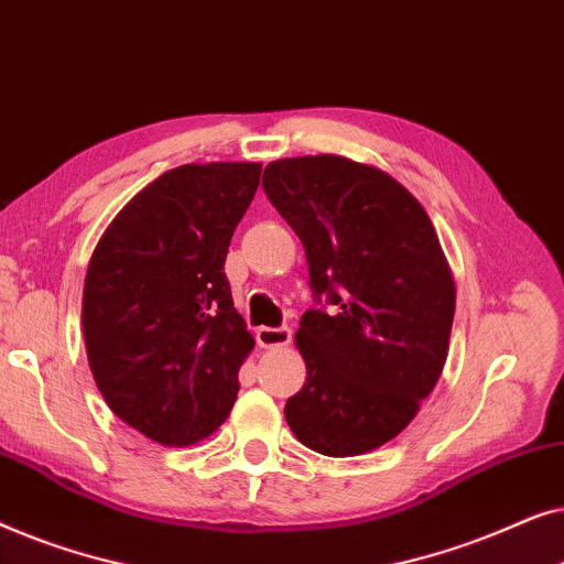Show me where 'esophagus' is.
<instances>
[{
    "label": "esophagus",
    "mask_w": 564,
    "mask_h": 564,
    "mask_svg": "<svg viewBox=\"0 0 564 564\" xmlns=\"http://www.w3.org/2000/svg\"><path fill=\"white\" fill-rule=\"evenodd\" d=\"M292 338V330L288 326H280V328H269V326H261L257 328V344L261 349H276V346H288Z\"/></svg>",
    "instance_id": "esophagus-1"
}]
</instances>
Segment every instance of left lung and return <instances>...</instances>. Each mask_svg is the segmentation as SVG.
<instances>
[{
  "instance_id": "obj_1",
  "label": "left lung",
  "mask_w": 564,
  "mask_h": 564,
  "mask_svg": "<svg viewBox=\"0 0 564 564\" xmlns=\"http://www.w3.org/2000/svg\"><path fill=\"white\" fill-rule=\"evenodd\" d=\"M261 184L330 303L300 318L307 377L284 419L326 457L372 452L415 419L449 354L457 290L434 223L388 172L336 153L272 161Z\"/></svg>"
}]
</instances>
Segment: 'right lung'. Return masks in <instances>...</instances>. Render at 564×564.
<instances>
[{"mask_svg":"<svg viewBox=\"0 0 564 564\" xmlns=\"http://www.w3.org/2000/svg\"><path fill=\"white\" fill-rule=\"evenodd\" d=\"M261 164L169 169L99 238L84 280L89 369L110 411L164 446L210 436L253 349L223 272Z\"/></svg>","mask_w":564,"mask_h":564,"instance_id":"add662e5","label":"right lung"}]
</instances>
